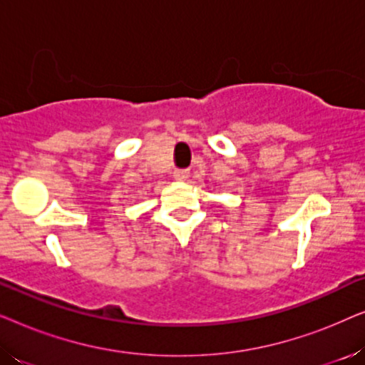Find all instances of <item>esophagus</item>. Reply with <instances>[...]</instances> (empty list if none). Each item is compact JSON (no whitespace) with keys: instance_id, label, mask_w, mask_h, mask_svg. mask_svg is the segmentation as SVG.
I'll return each instance as SVG.
<instances>
[{"instance_id":"obj_1","label":"esophagus","mask_w":365,"mask_h":365,"mask_svg":"<svg viewBox=\"0 0 365 365\" xmlns=\"http://www.w3.org/2000/svg\"><path fill=\"white\" fill-rule=\"evenodd\" d=\"M173 176L176 181H186L189 178V169H176V171L173 173Z\"/></svg>"}]
</instances>
